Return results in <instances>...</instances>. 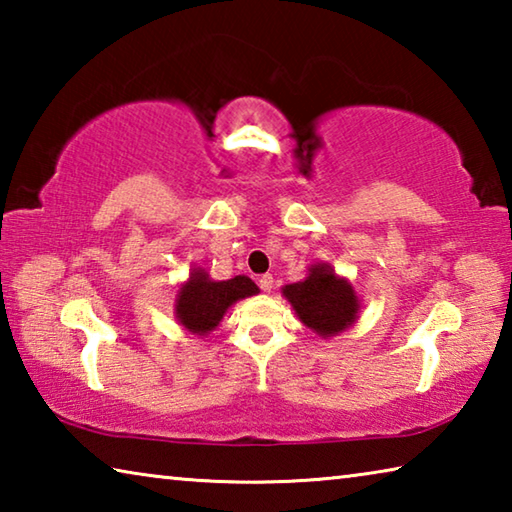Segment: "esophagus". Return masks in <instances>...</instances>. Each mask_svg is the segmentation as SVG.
I'll return each mask as SVG.
<instances>
[{
	"instance_id": "1",
	"label": "esophagus",
	"mask_w": 512,
	"mask_h": 512,
	"mask_svg": "<svg viewBox=\"0 0 512 512\" xmlns=\"http://www.w3.org/2000/svg\"><path fill=\"white\" fill-rule=\"evenodd\" d=\"M259 289L266 291V293L273 289V275L271 273H266V275L259 277Z\"/></svg>"
}]
</instances>
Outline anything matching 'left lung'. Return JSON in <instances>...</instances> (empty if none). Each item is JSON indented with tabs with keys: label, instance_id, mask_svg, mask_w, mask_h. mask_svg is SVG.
Listing matches in <instances>:
<instances>
[{
	"label": "left lung",
	"instance_id": "left-lung-1",
	"mask_svg": "<svg viewBox=\"0 0 512 512\" xmlns=\"http://www.w3.org/2000/svg\"><path fill=\"white\" fill-rule=\"evenodd\" d=\"M282 296L311 332L323 339L341 334L359 318V298L352 284L329 264H314L302 282L287 284Z\"/></svg>",
	"mask_w": 512,
	"mask_h": 512
}]
</instances>
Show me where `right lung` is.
Here are the masks:
<instances>
[{"label":"right lung","instance_id":"1","mask_svg":"<svg viewBox=\"0 0 512 512\" xmlns=\"http://www.w3.org/2000/svg\"><path fill=\"white\" fill-rule=\"evenodd\" d=\"M259 293L257 284L246 275H235L232 280H210L203 268H194L189 273V280L180 287L176 296V314L178 323L187 332L205 336L221 323L232 305L237 300L255 296Z\"/></svg>","mask_w":512,"mask_h":512}]
</instances>
